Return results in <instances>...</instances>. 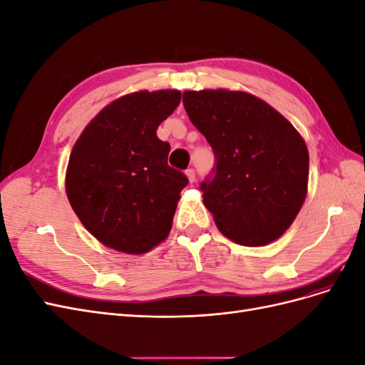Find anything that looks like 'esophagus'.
Here are the masks:
<instances>
[{
  "label": "esophagus",
  "mask_w": 365,
  "mask_h": 365,
  "mask_svg": "<svg viewBox=\"0 0 365 365\" xmlns=\"http://www.w3.org/2000/svg\"><path fill=\"white\" fill-rule=\"evenodd\" d=\"M185 175H187V178H189V181H190V182H193V181L196 180V173H195V169H192V168L185 170Z\"/></svg>",
  "instance_id": "obj_1"
}]
</instances>
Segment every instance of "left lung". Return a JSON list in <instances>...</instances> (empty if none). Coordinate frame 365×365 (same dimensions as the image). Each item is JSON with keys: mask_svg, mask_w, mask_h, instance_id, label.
Segmentation results:
<instances>
[{"mask_svg": "<svg viewBox=\"0 0 365 365\" xmlns=\"http://www.w3.org/2000/svg\"><path fill=\"white\" fill-rule=\"evenodd\" d=\"M182 103L215 153V168L200 189L220 233L245 247L279 239L307 192L309 153L302 135L247 93L185 91Z\"/></svg>", "mask_w": 365, "mask_h": 365, "instance_id": "8db88e82", "label": "left lung"}]
</instances>
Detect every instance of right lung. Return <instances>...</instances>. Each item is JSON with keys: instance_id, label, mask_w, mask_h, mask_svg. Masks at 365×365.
<instances>
[{"instance_id": "obj_1", "label": "right lung", "mask_w": 365, "mask_h": 365, "mask_svg": "<svg viewBox=\"0 0 365 365\" xmlns=\"http://www.w3.org/2000/svg\"><path fill=\"white\" fill-rule=\"evenodd\" d=\"M181 102L175 90L117 98L85 128L71 150L68 201L103 245L143 254L168 237L187 176L168 164L157 129Z\"/></svg>"}]
</instances>
